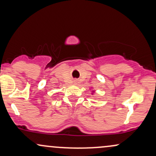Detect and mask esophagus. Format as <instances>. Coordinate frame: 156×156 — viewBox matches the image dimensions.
<instances>
[{
  "mask_svg": "<svg viewBox=\"0 0 156 156\" xmlns=\"http://www.w3.org/2000/svg\"><path fill=\"white\" fill-rule=\"evenodd\" d=\"M74 82H75V83H76V82H77V80H74Z\"/></svg>",
  "mask_w": 156,
  "mask_h": 156,
  "instance_id": "esophagus-1",
  "label": "esophagus"
}]
</instances>
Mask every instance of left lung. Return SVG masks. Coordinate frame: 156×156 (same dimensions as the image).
Masks as SVG:
<instances>
[{
	"label": "left lung",
	"instance_id": "1",
	"mask_svg": "<svg viewBox=\"0 0 156 156\" xmlns=\"http://www.w3.org/2000/svg\"><path fill=\"white\" fill-rule=\"evenodd\" d=\"M94 91H93V93H94ZM93 93H92V94H93Z\"/></svg>",
	"mask_w": 156,
	"mask_h": 156
}]
</instances>
